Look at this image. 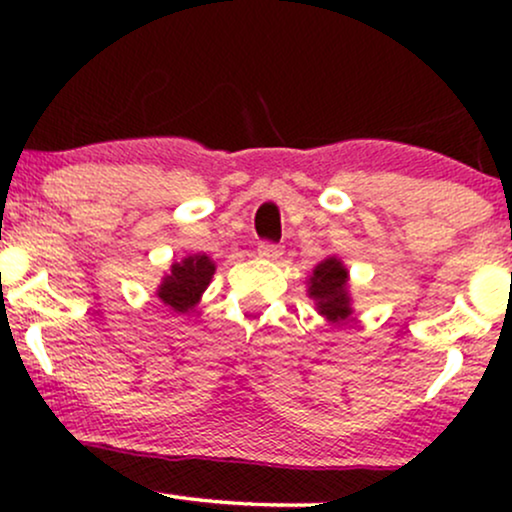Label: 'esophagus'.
Returning a JSON list of instances; mask_svg holds the SVG:
<instances>
[{
  "mask_svg": "<svg viewBox=\"0 0 512 512\" xmlns=\"http://www.w3.org/2000/svg\"><path fill=\"white\" fill-rule=\"evenodd\" d=\"M281 252H284V250H281V245H276V243H260V245H257V255L264 257V260H276Z\"/></svg>",
  "mask_w": 512,
  "mask_h": 512,
  "instance_id": "esophagus-1",
  "label": "esophagus"
}]
</instances>
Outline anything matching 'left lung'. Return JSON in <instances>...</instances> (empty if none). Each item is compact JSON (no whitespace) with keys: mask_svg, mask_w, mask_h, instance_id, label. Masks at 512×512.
<instances>
[{"mask_svg":"<svg viewBox=\"0 0 512 512\" xmlns=\"http://www.w3.org/2000/svg\"><path fill=\"white\" fill-rule=\"evenodd\" d=\"M308 296L315 301L317 313L330 322H342L351 315L349 272L337 257H327L313 269L308 281Z\"/></svg>","mask_w":512,"mask_h":512,"instance_id":"obj_1","label":"left lung"}]
</instances>
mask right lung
<instances>
[{"instance_id":"right-lung-1","label":"right lung","mask_w":512,"mask_h":512,"mask_svg":"<svg viewBox=\"0 0 512 512\" xmlns=\"http://www.w3.org/2000/svg\"><path fill=\"white\" fill-rule=\"evenodd\" d=\"M216 264L207 255H187L180 262L170 264V274L163 276L156 296L168 305L173 313H190L207 291Z\"/></svg>"}]
</instances>
